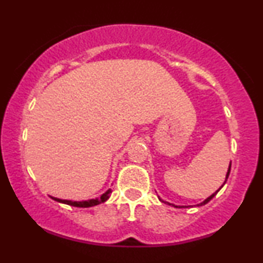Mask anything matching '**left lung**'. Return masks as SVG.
Here are the masks:
<instances>
[{"mask_svg": "<svg viewBox=\"0 0 263 263\" xmlns=\"http://www.w3.org/2000/svg\"><path fill=\"white\" fill-rule=\"evenodd\" d=\"M230 170H231V161H230V165H229V170H228V174H226V178H225V182H224V183H222V185H224V184H225V183H226V181H228V178H229V175H230ZM222 185L220 186V188H219V189L217 190V192H215V193H213V194H212V195H211L210 197H207V199H206V200H204V201H202V202H201V203H197V204H196V206H197V207H200V206H203V204H206V203H208V202H210V201H211L212 199H213V197H214L215 195H217V193L219 192V190H220V189L222 188ZM158 197H159V196H158ZM159 200L161 201V202H164V203H166V204H170V206H174V207H176V208H181V207H188V206H176V204H174V203L166 202V201L161 200V199H160V197H159Z\"/></svg>", "mask_w": 263, "mask_h": 263, "instance_id": "left-lung-1", "label": "left lung"}]
</instances>
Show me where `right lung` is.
<instances>
[{
  "instance_id": "add662e5",
  "label": "right lung",
  "mask_w": 263,
  "mask_h": 263,
  "mask_svg": "<svg viewBox=\"0 0 263 263\" xmlns=\"http://www.w3.org/2000/svg\"><path fill=\"white\" fill-rule=\"evenodd\" d=\"M111 193H112V190L109 189V190H106V192L104 193L100 197H96V199L86 200V201H71V200H62V199H59V197H53V196H50V197H51L52 200L57 201V202L69 204V206H73V207L88 208V207H93V206H97V204H100V203L105 202V201L110 197Z\"/></svg>"
}]
</instances>
